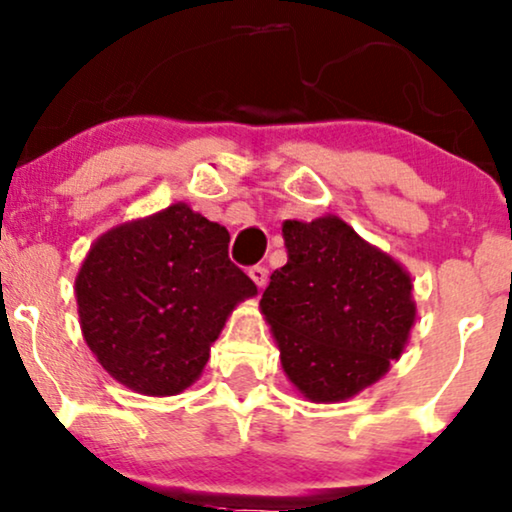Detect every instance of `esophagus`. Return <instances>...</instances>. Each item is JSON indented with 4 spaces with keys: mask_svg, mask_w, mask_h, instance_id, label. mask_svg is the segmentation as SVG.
I'll list each match as a JSON object with an SVG mask.
<instances>
[{
    "mask_svg": "<svg viewBox=\"0 0 512 512\" xmlns=\"http://www.w3.org/2000/svg\"><path fill=\"white\" fill-rule=\"evenodd\" d=\"M249 275L258 287H266V282H268V268L266 266H251Z\"/></svg>",
    "mask_w": 512,
    "mask_h": 512,
    "instance_id": "obj_1",
    "label": "esophagus"
}]
</instances>
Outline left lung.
<instances>
[{
	"label": "left lung",
	"mask_w": 512,
	"mask_h": 512,
	"mask_svg": "<svg viewBox=\"0 0 512 512\" xmlns=\"http://www.w3.org/2000/svg\"><path fill=\"white\" fill-rule=\"evenodd\" d=\"M282 234L290 258L261 297L282 369L309 400L352 398L405 350L410 275L333 215L287 220Z\"/></svg>",
	"instance_id": "1"
}]
</instances>
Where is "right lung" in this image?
Instances as JSON below:
<instances>
[{"label": "right lung", "instance_id": "add662e5", "mask_svg": "<svg viewBox=\"0 0 512 512\" xmlns=\"http://www.w3.org/2000/svg\"><path fill=\"white\" fill-rule=\"evenodd\" d=\"M227 244L225 227L184 203L95 242L76 299L107 374L143 395L182 393L201 376L230 311L256 294Z\"/></svg>", "mask_w": 512, "mask_h": 512}]
</instances>
